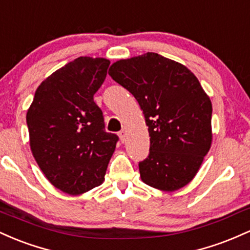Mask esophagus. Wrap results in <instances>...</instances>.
Wrapping results in <instances>:
<instances>
[{
    "mask_svg": "<svg viewBox=\"0 0 250 250\" xmlns=\"http://www.w3.org/2000/svg\"><path fill=\"white\" fill-rule=\"evenodd\" d=\"M119 139H120V142H122V143L125 142L126 134H125L124 131H120V132H119Z\"/></svg>",
    "mask_w": 250,
    "mask_h": 250,
    "instance_id": "34e87169",
    "label": "esophagus"
}]
</instances>
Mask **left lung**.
<instances>
[{"mask_svg":"<svg viewBox=\"0 0 250 250\" xmlns=\"http://www.w3.org/2000/svg\"><path fill=\"white\" fill-rule=\"evenodd\" d=\"M108 74L136 98L148 126L142 181L163 191L186 187L211 146L212 106L200 81L184 64L150 52L117 61Z\"/></svg>","mask_w":250,"mask_h":250,"instance_id":"left-lung-1","label":"left lung"}]
</instances>
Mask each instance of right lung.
Listing matches in <instances>:
<instances>
[{"label": "right lung", "instance_id": "add662e5", "mask_svg": "<svg viewBox=\"0 0 250 250\" xmlns=\"http://www.w3.org/2000/svg\"><path fill=\"white\" fill-rule=\"evenodd\" d=\"M110 60L80 57L49 75L27 112L30 150L47 179L69 195L100 186L118 136L105 131L93 95Z\"/></svg>", "mask_w": 250, "mask_h": 250}]
</instances>
